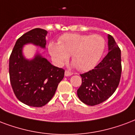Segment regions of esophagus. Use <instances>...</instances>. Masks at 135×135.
Returning <instances> with one entry per match:
<instances>
[{
	"mask_svg": "<svg viewBox=\"0 0 135 135\" xmlns=\"http://www.w3.org/2000/svg\"><path fill=\"white\" fill-rule=\"evenodd\" d=\"M65 74L66 76H71V75L73 74V73L66 70V71H65V74Z\"/></svg>",
	"mask_w": 135,
	"mask_h": 135,
	"instance_id": "esophagus-1",
	"label": "esophagus"
}]
</instances>
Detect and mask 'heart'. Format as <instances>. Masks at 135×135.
I'll return each mask as SVG.
<instances>
[{
    "label": "heart",
    "instance_id": "obj_1",
    "mask_svg": "<svg viewBox=\"0 0 135 135\" xmlns=\"http://www.w3.org/2000/svg\"><path fill=\"white\" fill-rule=\"evenodd\" d=\"M105 48V40L99 35H87L65 34L59 39V43H49V54L57 65H62L71 56L80 71H86L94 67Z\"/></svg>",
    "mask_w": 135,
    "mask_h": 135
}]
</instances>
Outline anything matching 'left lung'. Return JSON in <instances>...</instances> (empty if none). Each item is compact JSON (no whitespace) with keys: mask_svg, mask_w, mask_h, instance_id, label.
I'll list each match as a JSON object with an SVG mask.
<instances>
[{"mask_svg":"<svg viewBox=\"0 0 135 135\" xmlns=\"http://www.w3.org/2000/svg\"><path fill=\"white\" fill-rule=\"evenodd\" d=\"M108 54L93 69L80 74L82 79L77 95L85 104L93 106L108 99L118 88L122 73L121 51L108 35Z\"/></svg>","mask_w":135,"mask_h":135,"instance_id":"8db88e82","label":"left lung"}]
</instances>
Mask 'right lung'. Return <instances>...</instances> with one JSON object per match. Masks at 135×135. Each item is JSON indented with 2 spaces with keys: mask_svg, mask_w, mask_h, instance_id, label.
Segmentation results:
<instances>
[{
  "mask_svg": "<svg viewBox=\"0 0 135 135\" xmlns=\"http://www.w3.org/2000/svg\"><path fill=\"white\" fill-rule=\"evenodd\" d=\"M47 32L35 28L25 33L17 40L9 59L10 84L15 96L24 104L42 107L54 96L64 69L56 67L37 54L29 61L22 55V47L32 43L45 48Z\"/></svg>",
  "mask_w": 135,
  "mask_h": 135,
  "instance_id": "1",
  "label": "right lung"
}]
</instances>
